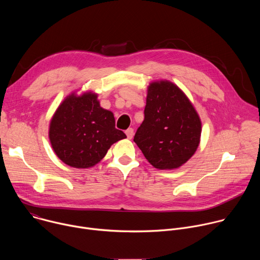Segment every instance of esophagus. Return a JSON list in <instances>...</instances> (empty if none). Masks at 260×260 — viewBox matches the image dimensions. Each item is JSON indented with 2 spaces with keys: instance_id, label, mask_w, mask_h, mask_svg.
<instances>
[{
  "instance_id": "obj_1",
  "label": "esophagus",
  "mask_w": 260,
  "mask_h": 260,
  "mask_svg": "<svg viewBox=\"0 0 260 260\" xmlns=\"http://www.w3.org/2000/svg\"><path fill=\"white\" fill-rule=\"evenodd\" d=\"M125 134H126V136H127L128 139H132V138L134 137V128H132V127L127 128V129L125 131Z\"/></svg>"
}]
</instances>
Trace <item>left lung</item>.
<instances>
[{"label": "left lung", "mask_w": 260, "mask_h": 260, "mask_svg": "<svg viewBox=\"0 0 260 260\" xmlns=\"http://www.w3.org/2000/svg\"><path fill=\"white\" fill-rule=\"evenodd\" d=\"M202 123L181 89L169 81L148 87L144 121L134 141L154 168L172 170L186 162L200 144Z\"/></svg>", "instance_id": "8db88e82"}]
</instances>
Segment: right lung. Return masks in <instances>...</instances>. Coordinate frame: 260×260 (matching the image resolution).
Wrapping results in <instances>:
<instances>
[{
	"instance_id": "add662e5",
	"label": "right lung",
	"mask_w": 260,
	"mask_h": 260,
	"mask_svg": "<svg viewBox=\"0 0 260 260\" xmlns=\"http://www.w3.org/2000/svg\"><path fill=\"white\" fill-rule=\"evenodd\" d=\"M94 93L69 95L50 122L49 139L66 165L86 169L96 165L111 145L126 138L115 127L113 113L101 108Z\"/></svg>"
}]
</instances>
